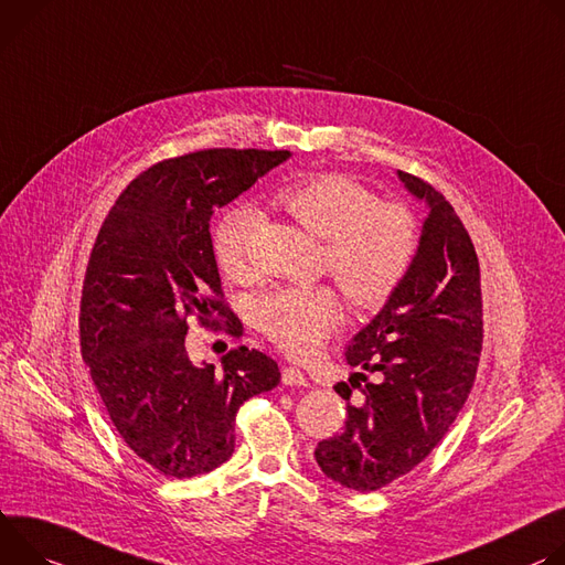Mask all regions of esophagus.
<instances>
[{"label": "esophagus", "mask_w": 565, "mask_h": 565, "mask_svg": "<svg viewBox=\"0 0 565 565\" xmlns=\"http://www.w3.org/2000/svg\"><path fill=\"white\" fill-rule=\"evenodd\" d=\"M282 384L285 386H307V377L298 367H285L282 370Z\"/></svg>", "instance_id": "34e87169"}]
</instances>
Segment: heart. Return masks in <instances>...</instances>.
Segmentation results:
<instances>
[{"label": "heart", "instance_id": "heart-1", "mask_svg": "<svg viewBox=\"0 0 565 565\" xmlns=\"http://www.w3.org/2000/svg\"><path fill=\"white\" fill-rule=\"evenodd\" d=\"M274 200L323 239V267L354 307L365 311L384 307L406 280L419 233L404 204L380 202L367 185L339 172L289 181ZM258 220L250 206L228 209L217 220L213 254L228 278L242 280L254 274L248 248ZM341 321L343 305L330 285L287 287L258 305L260 330L296 359L315 356Z\"/></svg>", "mask_w": 565, "mask_h": 565}]
</instances>
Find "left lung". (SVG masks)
Instances as JSON below:
<instances>
[{
	"instance_id": "left-lung-1",
	"label": "left lung",
	"mask_w": 565,
	"mask_h": 565,
	"mask_svg": "<svg viewBox=\"0 0 565 565\" xmlns=\"http://www.w3.org/2000/svg\"><path fill=\"white\" fill-rule=\"evenodd\" d=\"M397 174L428 206L417 256L395 296L350 341L345 359L363 372L334 386L348 402L345 428L315 451L321 471L354 491L391 484L437 447L471 393L482 350L473 242L440 191ZM354 387L362 397L350 405Z\"/></svg>"
}]
</instances>
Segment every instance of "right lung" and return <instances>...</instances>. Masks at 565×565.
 <instances>
[{"label":"right lung","instance_id":"add662e5","mask_svg":"<svg viewBox=\"0 0 565 565\" xmlns=\"http://www.w3.org/2000/svg\"><path fill=\"white\" fill-rule=\"evenodd\" d=\"M287 150L213 148L163 159L128 183L94 242L81 352L122 443L168 478H193L235 449L237 408L278 386V363L244 345L195 365L188 321L242 337L224 300L211 217L287 161Z\"/></svg>","mask_w":565,"mask_h":565}]
</instances>
